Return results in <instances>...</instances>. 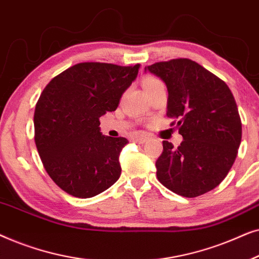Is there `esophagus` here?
<instances>
[{
  "mask_svg": "<svg viewBox=\"0 0 259 259\" xmlns=\"http://www.w3.org/2000/svg\"><path fill=\"white\" fill-rule=\"evenodd\" d=\"M147 139H148V137L146 136V134H140V133L136 134V136H133V138H132V140L134 141V143H138V144L146 143Z\"/></svg>",
  "mask_w": 259,
  "mask_h": 259,
  "instance_id": "1",
  "label": "esophagus"
}]
</instances>
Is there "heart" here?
<instances>
[{"mask_svg":"<svg viewBox=\"0 0 259 259\" xmlns=\"http://www.w3.org/2000/svg\"><path fill=\"white\" fill-rule=\"evenodd\" d=\"M157 79H154V77H152V76H146V77H144L143 79V82H141V84H143V87L145 88V87H147V86H150V84H152V83H154V82H157Z\"/></svg>","mask_w":259,"mask_h":259,"instance_id":"1","label":"heart"}]
</instances>
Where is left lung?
Wrapping results in <instances>:
<instances>
[{
  "label": "left lung",
  "mask_w": 259,
  "mask_h": 259,
  "mask_svg": "<svg viewBox=\"0 0 259 259\" xmlns=\"http://www.w3.org/2000/svg\"><path fill=\"white\" fill-rule=\"evenodd\" d=\"M145 70L164 81L167 113L183 136L180 146L162 141L155 162L158 180L179 196L213 190L232 167L242 140L235 98L224 81L189 59H173Z\"/></svg>",
  "instance_id": "8db88e82"
}]
</instances>
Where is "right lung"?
<instances>
[{"instance_id":"add662e5","label":"right lung","mask_w":259,"mask_h":259,"mask_svg":"<svg viewBox=\"0 0 259 259\" xmlns=\"http://www.w3.org/2000/svg\"><path fill=\"white\" fill-rule=\"evenodd\" d=\"M139 68V63H77L41 93L34 113L35 144L49 177L70 196H97L121 175L119 155L128 140L102 136L99 118L118 108Z\"/></svg>"}]
</instances>
